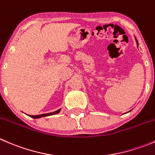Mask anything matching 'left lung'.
<instances>
[{"label":"left lung","instance_id":"8db88e82","mask_svg":"<svg viewBox=\"0 0 155 155\" xmlns=\"http://www.w3.org/2000/svg\"><path fill=\"white\" fill-rule=\"evenodd\" d=\"M137 46H138V42H137Z\"/></svg>","mask_w":155,"mask_h":155}]
</instances>
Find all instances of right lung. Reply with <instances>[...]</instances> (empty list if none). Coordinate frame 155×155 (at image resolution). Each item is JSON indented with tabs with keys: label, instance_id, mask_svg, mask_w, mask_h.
<instances>
[{
	"label": "right lung",
	"instance_id": "1",
	"mask_svg": "<svg viewBox=\"0 0 155 155\" xmlns=\"http://www.w3.org/2000/svg\"><path fill=\"white\" fill-rule=\"evenodd\" d=\"M61 111V109H58V110L55 111V112H50V113H46V114H42V115H29L30 117L34 118H41V117H45V116H48V115H54V114L58 113L59 112Z\"/></svg>",
	"mask_w": 155,
	"mask_h": 155
}]
</instances>
